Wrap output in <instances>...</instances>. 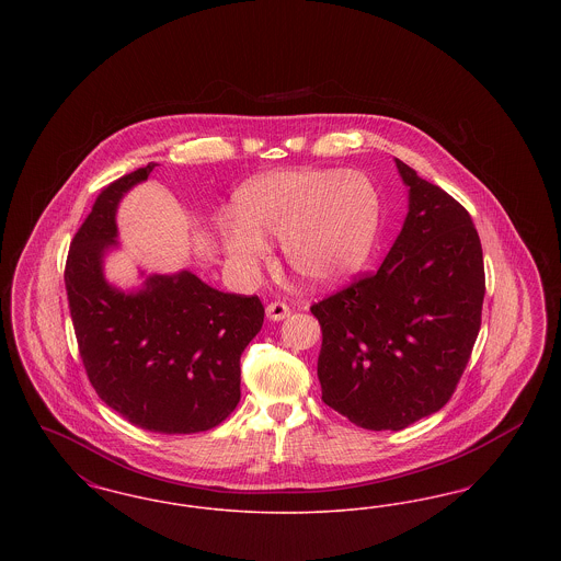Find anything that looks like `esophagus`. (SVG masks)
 Returning a JSON list of instances; mask_svg holds the SVG:
<instances>
[{"mask_svg": "<svg viewBox=\"0 0 561 561\" xmlns=\"http://www.w3.org/2000/svg\"><path fill=\"white\" fill-rule=\"evenodd\" d=\"M290 316V307L282 300H275V302H268L267 305V318L271 321L286 320Z\"/></svg>", "mask_w": 561, "mask_h": 561, "instance_id": "34e87169", "label": "esophagus"}]
</instances>
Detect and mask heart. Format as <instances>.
Masks as SVG:
<instances>
[{
  "label": "heart",
  "mask_w": 561,
  "mask_h": 561,
  "mask_svg": "<svg viewBox=\"0 0 561 561\" xmlns=\"http://www.w3.org/2000/svg\"><path fill=\"white\" fill-rule=\"evenodd\" d=\"M380 202L359 172L298 168L250 181L236 214L218 220L229 261L250 273L267 256V238L284 240L294 273L313 286L341 284L373 252Z\"/></svg>",
  "instance_id": "1"
}]
</instances>
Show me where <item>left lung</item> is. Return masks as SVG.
Returning a JSON list of instances; mask_svg holds the SVG:
<instances>
[{
  "label": "left lung",
  "instance_id": "1",
  "mask_svg": "<svg viewBox=\"0 0 561 561\" xmlns=\"http://www.w3.org/2000/svg\"><path fill=\"white\" fill-rule=\"evenodd\" d=\"M410 210L376 273L321 298V400L357 427L400 431L442 410L465 373L485 293L478 229L453 195L396 160Z\"/></svg>",
  "mask_w": 561,
  "mask_h": 561
}]
</instances>
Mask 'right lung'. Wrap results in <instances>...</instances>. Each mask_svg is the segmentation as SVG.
Returning a JSON list of instances; mask_svg holds the SVG:
<instances>
[{
  "label": "right lung",
  "instance_id": "right-lung-1",
  "mask_svg": "<svg viewBox=\"0 0 561 561\" xmlns=\"http://www.w3.org/2000/svg\"><path fill=\"white\" fill-rule=\"evenodd\" d=\"M158 163L103 188L71 240L65 286L85 374L99 398L136 427L199 433L220 425L240 401V357L259 334V296L218 293L197 275H151L126 294L103 277L115 243V210Z\"/></svg>",
  "mask_w": 561,
  "mask_h": 561
}]
</instances>
